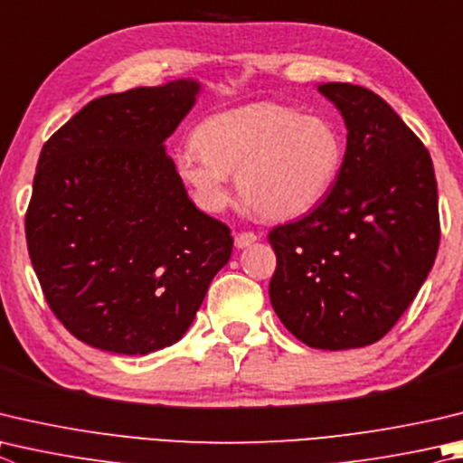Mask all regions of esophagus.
Wrapping results in <instances>:
<instances>
[{"label": "esophagus", "instance_id": "esophagus-1", "mask_svg": "<svg viewBox=\"0 0 463 463\" xmlns=\"http://www.w3.org/2000/svg\"><path fill=\"white\" fill-rule=\"evenodd\" d=\"M257 239H259V234H255V232H237L234 234V247L245 249L249 245H253Z\"/></svg>", "mask_w": 463, "mask_h": 463}]
</instances>
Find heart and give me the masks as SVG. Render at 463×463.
<instances>
[{
	"label": "heart",
	"mask_w": 463,
	"mask_h": 463,
	"mask_svg": "<svg viewBox=\"0 0 463 463\" xmlns=\"http://www.w3.org/2000/svg\"><path fill=\"white\" fill-rule=\"evenodd\" d=\"M180 149L174 170L200 210L231 204V174L241 198L267 221H291L330 194L344 164V136L324 115L255 103L210 115Z\"/></svg>",
	"instance_id": "obj_1"
}]
</instances>
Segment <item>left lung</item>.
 <instances>
[{"mask_svg":"<svg viewBox=\"0 0 463 463\" xmlns=\"http://www.w3.org/2000/svg\"><path fill=\"white\" fill-rule=\"evenodd\" d=\"M317 90L344 117L346 154L322 204L269 232V298L307 346L363 348L397 324L431 271L437 182L430 151L386 100L348 82Z\"/></svg>","mask_w":463,"mask_h":463,"instance_id":"8db88e82","label":"left lung"}]
</instances>
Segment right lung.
I'll return each instance as SVG.
<instances>
[{
    "instance_id": "add662e5",
    "label": "right lung",
    "mask_w": 463,
    "mask_h": 463,
    "mask_svg": "<svg viewBox=\"0 0 463 463\" xmlns=\"http://www.w3.org/2000/svg\"><path fill=\"white\" fill-rule=\"evenodd\" d=\"M198 92L180 79L105 95L42 147L28 253L50 309L92 348L172 346L229 263L231 229L194 206L164 146Z\"/></svg>"
}]
</instances>
